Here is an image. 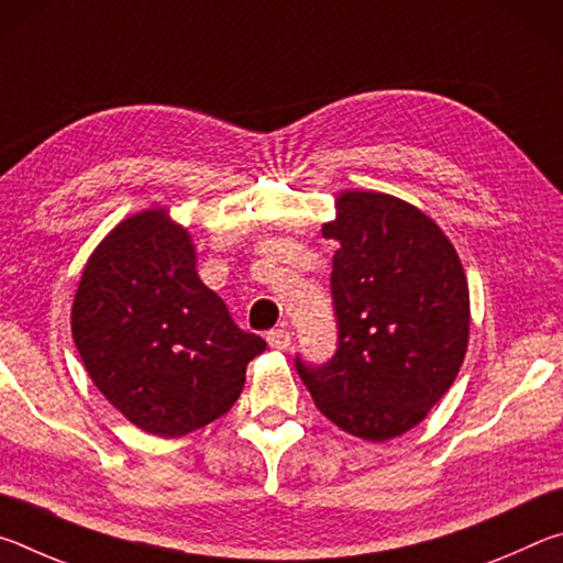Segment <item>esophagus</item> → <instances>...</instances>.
Wrapping results in <instances>:
<instances>
[{"label": "esophagus", "mask_w": 563, "mask_h": 563, "mask_svg": "<svg viewBox=\"0 0 563 563\" xmlns=\"http://www.w3.org/2000/svg\"><path fill=\"white\" fill-rule=\"evenodd\" d=\"M265 340H268V345L275 347V350H288L292 335H290L288 328H275V330L268 332V335H265Z\"/></svg>", "instance_id": "34e87169"}]
</instances>
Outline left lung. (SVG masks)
Wrapping results in <instances>:
<instances>
[{"label":"left lung","instance_id":"8db88e82","mask_svg":"<svg viewBox=\"0 0 563 563\" xmlns=\"http://www.w3.org/2000/svg\"><path fill=\"white\" fill-rule=\"evenodd\" d=\"M322 235L332 255L338 352L295 360L316 407L340 430L387 442L417 427L460 373L470 345V285L444 231L417 206L342 190Z\"/></svg>","mask_w":563,"mask_h":563}]
</instances>
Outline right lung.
Here are the masks:
<instances>
[{"label":"right lung","instance_id":"right-lung-1","mask_svg":"<svg viewBox=\"0 0 563 563\" xmlns=\"http://www.w3.org/2000/svg\"><path fill=\"white\" fill-rule=\"evenodd\" d=\"M71 335L99 393L166 440L223 417L265 350L198 278L194 238L166 208L133 213L89 255Z\"/></svg>","mask_w":563,"mask_h":563}]
</instances>
